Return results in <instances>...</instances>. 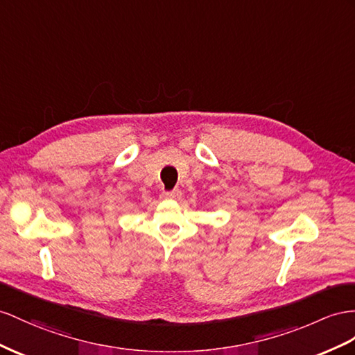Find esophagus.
I'll return each mask as SVG.
<instances>
[{
	"mask_svg": "<svg viewBox=\"0 0 355 355\" xmlns=\"http://www.w3.org/2000/svg\"><path fill=\"white\" fill-rule=\"evenodd\" d=\"M180 196H181V190H178V189H174V190H171V192L163 193V198H166V199H178Z\"/></svg>",
	"mask_w": 355,
	"mask_h": 355,
	"instance_id": "1",
	"label": "esophagus"
}]
</instances>
